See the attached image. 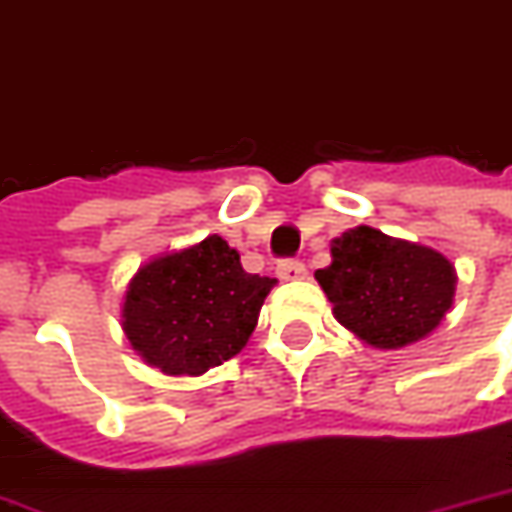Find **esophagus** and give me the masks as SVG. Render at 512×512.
Segmentation results:
<instances>
[{
  "instance_id": "1",
  "label": "esophagus",
  "mask_w": 512,
  "mask_h": 512,
  "mask_svg": "<svg viewBox=\"0 0 512 512\" xmlns=\"http://www.w3.org/2000/svg\"><path fill=\"white\" fill-rule=\"evenodd\" d=\"M276 274H279V279H285V282H298V279H304L306 276V266L304 263H298V260H282V263L276 266Z\"/></svg>"
}]
</instances>
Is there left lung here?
Masks as SVG:
<instances>
[{
	"label": "left lung",
	"instance_id": "left-lung-1",
	"mask_svg": "<svg viewBox=\"0 0 512 512\" xmlns=\"http://www.w3.org/2000/svg\"><path fill=\"white\" fill-rule=\"evenodd\" d=\"M333 317L377 350L426 339L453 306L456 268L431 246L358 225L331 241V266L314 271Z\"/></svg>",
	"mask_w": 512,
	"mask_h": 512
}]
</instances>
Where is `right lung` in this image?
I'll use <instances>...</instances> for the list:
<instances>
[{
	"instance_id": "right-lung-1",
	"label": "right lung",
	"mask_w": 512,
	"mask_h": 512,
	"mask_svg": "<svg viewBox=\"0 0 512 512\" xmlns=\"http://www.w3.org/2000/svg\"><path fill=\"white\" fill-rule=\"evenodd\" d=\"M276 279L246 274L222 236L143 263L127 285L121 328L143 361L200 377L244 350Z\"/></svg>"
}]
</instances>
